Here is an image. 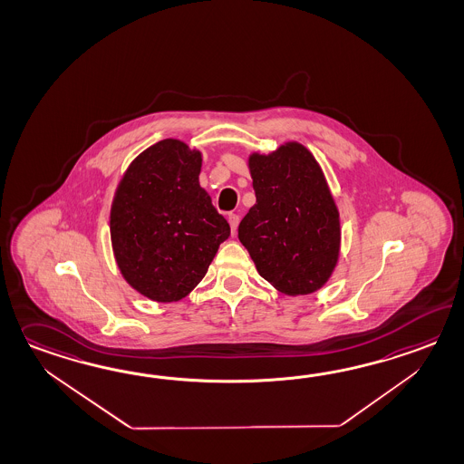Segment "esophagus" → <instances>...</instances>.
<instances>
[{
    "label": "esophagus",
    "mask_w": 464,
    "mask_h": 464,
    "mask_svg": "<svg viewBox=\"0 0 464 464\" xmlns=\"http://www.w3.org/2000/svg\"><path fill=\"white\" fill-rule=\"evenodd\" d=\"M227 221H229V227H231V233H233V235H237V225H239V217H237V215H229V217H227Z\"/></svg>",
    "instance_id": "1"
}]
</instances>
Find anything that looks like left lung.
<instances>
[{"label":"left lung","instance_id":"1","mask_svg":"<svg viewBox=\"0 0 464 464\" xmlns=\"http://www.w3.org/2000/svg\"><path fill=\"white\" fill-rule=\"evenodd\" d=\"M247 168L255 207L237 237L259 276L288 296L311 295L340 261V209L320 163L304 144L286 141L268 155L253 151Z\"/></svg>","mask_w":464,"mask_h":464}]
</instances>
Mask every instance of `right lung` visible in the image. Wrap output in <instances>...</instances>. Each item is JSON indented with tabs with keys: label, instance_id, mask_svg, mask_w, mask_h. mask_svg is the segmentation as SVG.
I'll use <instances>...</instances> for the list:
<instances>
[{
	"label": "right lung",
	"instance_id": "obj_1",
	"mask_svg": "<svg viewBox=\"0 0 464 464\" xmlns=\"http://www.w3.org/2000/svg\"><path fill=\"white\" fill-rule=\"evenodd\" d=\"M201 165L199 150L166 138L134 158L114 191V261L124 281L156 303L186 298L231 233L199 186Z\"/></svg>",
	"mask_w": 464,
	"mask_h": 464
}]
</instances>
